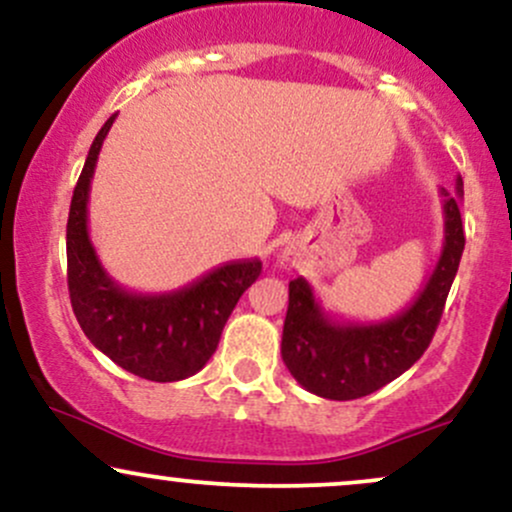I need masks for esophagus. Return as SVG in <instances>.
Listing matches in <instances>:
<instances>
[{"instance_id":"obj_1","label":"esophagus","mask_w":512,"mask_h":512,"mask_svg":"<svg viewBox=\"0 0 512 512\" xmlns=\"http://www.w3.org/2000/svg\"><path fill=\"white\" fill-rule=\"evenodd\" d=\"M279 264H281V267H284V269H293V267H296V257H293V252H291V250L281 252V255H279Z\"/></svg>"}]
</instances>
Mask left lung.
Instances as JSON below:
<instances>
[{
  "instance_id": "left-lung-1",
  "label": "left lung",
  "mask_w": 512,
  "mask_h": 512,
  "mask_svg": "<svg viewBox=\"0 0 512 512\" xmlns=\"http://www.w3.org/2000/svg\"><path fill=\"white\" fill-rule=\"evenodd\" d=\"M462 178L440 187L445 240L426 286L407 310L383 322H334L303 276L289 284L281 358L305 390L325 399H358L392 383L424 356L443 315L464 250Z\"/></svg>"
}]
</instances>
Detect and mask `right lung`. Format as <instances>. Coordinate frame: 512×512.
<instances>
[{
  "instance_id": "right-lung-1",
  "label": "right lung",
  "mask_w": 512,
  "mask_h": 512,
  "mask_svg": "<svg viewBox=\"0 0 512 512\" xmlns=\"http://www.w3.org/2000/svg\"><path fill=\"white\" fill-rule=\"evenodd\" d=\"M88 149L67 221V286L76 320L91 344L120 368L154 383H175L207 366L223 325L262 272L260 260L228 262L170 293H134L110 279L88 238V192L105 134Z\"/></svg>"
}]
</instances>
